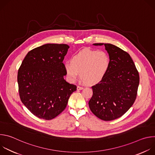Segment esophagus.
<instances>
[{"label":"esophagus","mask_w":155,"mask_h":155,"mask_svg":"<svg viewBox=\"0 0 155 155\" xmlns=\"http://www.w3.org/2000/svg\"><path fill=\"white\" fill-rule=\"evenodd\" d=\"M77 90H83V87H81V86H78L77 87Z\"/></svg>","instance_id":"obj_1"}]
</instances>
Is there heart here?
I'll return each instance as SVG.
<instances>
[{"instance_id": "obj_1", "label": "heart", "mask_w": 155, "mask_h": 155, "mask_svg": "<svg viewBox=\"0 0 155 155\" xmlns=\"http://www.w3.org/2000/svg\"><path fill=\"white\" fill-rule=\"evenodd\" d=\"M110 65V58L105 51L84 49L73 55L70 62H66L64 69L71 82H75L80 74L83 83L94 85L105 77Z\"/></svg>"}]
</instances>
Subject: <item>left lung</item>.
Masks as SVG:
<instances>
[{
	"mask_svg": "<svg viewBox=\"0 0 155 155\" xmlns=\"http://www.w3.org/2000/svg\"><path fill=\"white\" fill-rule=\"evenodd\" d=\"M105 46L110 59L109 70L103 80L92 86L89 102L91 111L99 118L111 121L121 117L133 105L137 96L139 75L130 55L110 43Z\"/></svg>",
	"mask_w": 155,
	"mask_h": 155,
	"instance_id": "1",
	"label": "left lung"
}]
</instances>
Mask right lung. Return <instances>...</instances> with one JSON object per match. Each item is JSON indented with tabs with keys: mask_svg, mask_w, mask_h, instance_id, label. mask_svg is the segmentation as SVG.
I'll return each mask as SVG.
<instances>
[{
	"mask_svg": "<svg viewBox=\"0 0 155 155\" xmlns=\"http://www.w3.org/2000/svg\"><path fill=\"white\" fill-rule=\"evenodd\" d=\"M69 46L47 43L27 54L18 70L21 102L35 116L51 120L65 108L77 86L66 81L62 61Z\"/></svg>",
	"mask_w": 155,
	"mask_h": 155,
	"instance_id": "1",
	"label": "right lung"
}]
</instances>
